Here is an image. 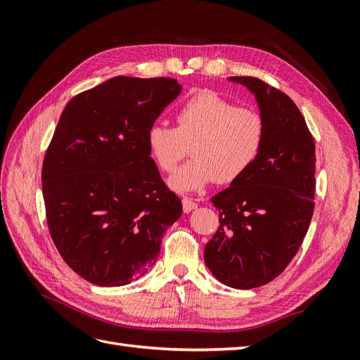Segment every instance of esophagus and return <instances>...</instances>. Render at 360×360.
<instances>
[{"mask_svg":"<svg viewBox=\"0 0 360 360\" xmlns=\"http://www.w3.org/2000/svg\"><path fill=\"white\" fill-rule=\"evenodd\" d=\"M181 204H183V212H184V213H189V212L195 210V209H197V207H198L197 202L192 201V200L188 198V197H184V198L181 200Z\"/></svg>","mask_w":360,"mask_h":360,"instance_id":"obj_1","label":"esophagus"}]
</instances>
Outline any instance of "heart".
Here are the masks:
<instances>
[{"label": "heart", "mask_w": 360, "mask_h": 360, "mask_svg": "<svg viewBox=\"0 0 360 360\" xmlns=\"http://www.w3.org/2000/svg\"><path fill=\"white\" fill-rule=\"evenodd\" d=\"M266 141V122L252 108H238L212 90L192 94L176 112V127L156 123L147 132L151 159L176 171L192 144V159L169 179V188L192 192L217 179L231 183L254 165Z\"/></svg>", "instance_id": "obj_1"}]
</instances>
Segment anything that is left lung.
I'll return each instance as SVG.
<instances>
[{
	"label": "left lung",
	"mask_w": 360,
	"mask_h": 360,
	"mask_svg": "<svg viewBox=\"0 0 360 360\" xmlns=\"http://www.w3.org/2000/svg\"><path fill=\"white\" fill-rule=\"evenodd\" d=\"M230 81L255 96L266 141L254 165L212 198L219 228L204 248V261L222 284L249 290L279 276L308 233L315 205V144L285 93L252 76Z\"/></svg>",
	"instance_id": "1"
}]
</instances>
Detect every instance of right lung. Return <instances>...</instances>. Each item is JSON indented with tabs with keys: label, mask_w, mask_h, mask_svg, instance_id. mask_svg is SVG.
<instances>
[{
	"label": "right lung",
	"mask_w": 360,
	"mask_h": 360,
	"mask_svg": "<svg viewBox=\"0 0 360 360\" xmlns=\"http://www.w3.org/2000/svg\"><path fill=\"white\" fill-rule=\"evenodd\" d=\"M180 91L177 79L115 76L75 96L58 120L41 167L46 222L63 259L91 284L147 274L181 216L147 148L150 126Z\"/></svg>",
	"instance_id": "right-lung-1"
}]
</instances>
